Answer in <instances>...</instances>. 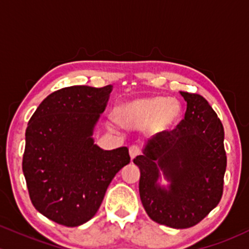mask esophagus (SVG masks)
I'll list each match as a JSON object with an SVG mask.
<instances>
[{
	"mask_svg": "<svg viewBox=\"0 0 249 249\" xmlns=\"http://www.w3.org/2000/svg\"><path fill=\"white\" fill-rule=\"evenodd\" d=\"M128 152H130L131 159H134L137 156H139V154L142 153V148L137 146V145H132V146L130 147V150H128Z\"/></svg>",
	"mask_w": 249,
	"mask_h": 249,
	"instance_id": "1",
	"label": "esophagus"
}]
</instances>
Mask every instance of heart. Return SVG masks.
Wrapping results in <instances>:
<instances>
[{
	"mask_svg": "<svg viewBox=\"0 0 249 249\" xmlns=\"http://www.w3.org/2000/svg\"><path fill=\"white\" fill-rule=\"evenodd\" d=\"M180 115L181 105L178 99L160 96L134 99L116 108L117 119L125 126H144L152 123L159 131L170 130Z\"/></svg>",
	"mask_w": 249,
	"mask_h": 249,
	"instance_id": "heart-1",
	"label": "heart"
}]
</instances>
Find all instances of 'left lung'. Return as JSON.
<instances>
[{
  "label": "left lung",
  "mask_w": 249,
  "mask_h": 249,
  "mask_svg": "<svg viewBox=\"0 0 249 249\" xmlns=\"http://www.w3.org/2000/svg\"><path fill=\"white\" fill-rule=\"evenodd\" d=\"M180 95L187 103L184 119L148 139L142 156L133 159L147 215L178 230L196 225L216 207L227 165L224 126L215 111L198 93ZM160 172L170 182L167 189L159 185Z\"/></svg>",
  "instance_id": "obj_1"
}]
</instances>
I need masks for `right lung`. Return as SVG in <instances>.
Returning a JSON list of instances; mask_svg holds the SVG:
<instances>
[{
    "label": "right lung",
    "instance_id": "1",
    "mask_svg": "<svg viewBox=\"0 0 249 249\" xmlns=\"http://www.w3.org/2000/svg\"><path fill=\"white\" fill-rule=\"evenodd\" d=\"M112 85H73L53 92L31 116L22 168L34 207L57 224L76 227L101 206L128 148L107 151L92 134Z\"/></svg>",
    "mask_w": 249,
    "mask_h": 249
}]
</instances>
